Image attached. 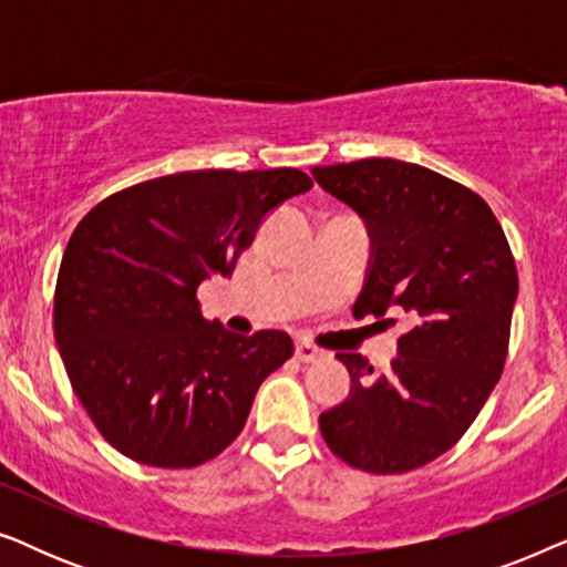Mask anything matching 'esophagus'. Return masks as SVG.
<instances>
[{"label": "esophagus", "mask_w": 567, "mask_h": 567, "mask_svg": "<svg viewBox=\"0 0 567 567\" xmlns=\"http://www.w3.org/2000/svg\"><path fill=\"white\" fill-rule=\"evenodd\" d=\"M322 355H324V351H320V348L312 346V343H307V340H299V343H297V359L299 361L312 363L317 359H322Z\"/></svg>", "instance_id": "esophagus-1"}]
</instances>
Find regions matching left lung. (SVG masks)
Segmentation results:
<instances>
[{"label":"left lung","mask_w":567,"mask_h":567,"mask_svg":"<svg viewBox=\"0 0 567 567\" xmlns=\"http://www.w3.org/2000/svg\"><path fill=\"white\" fill-rule=\"evenodd\" d=\"M371 235L353 315L405 309L398 359L377 374L361 353H338L351 394L320 415L330 452L371 475H402L464 436L508 355L516 262L491 206L475 190L400 159L312 169Z\"/></svg>","instance_id":"8db88e82"}]
</instances>
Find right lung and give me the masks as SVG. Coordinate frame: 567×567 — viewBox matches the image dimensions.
I'll return each mask as SVG.
<instances>
[{
	"instance_id": "right-lung-1",
	"label": "right lung",
	"mask_w": 567,
	"mask_h": 567,
	"mask_svg": "<svg viewBox=\"0 0 567 567\" xmlns=\"http://www.w3.org/2000/svg\"><path fill=\"white\" fill-rule=\"evenodd\" d=\"M301 169H198L131 185L69 237L53 336L107 444L138 464L198 467L245 429L255 392L291 359L284 330L235 336L196 291L231 276L260 221L312 188Z\"/></svg>"
}]
</instances>
